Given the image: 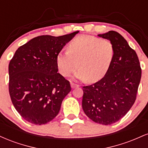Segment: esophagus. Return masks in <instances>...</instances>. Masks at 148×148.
<instances>
[{"label": "esophagus", "mask_w": 148, "mask_h": 148, "mask_svg": "<svg viewBox=\"0 0 148 148\" xmlns=\"http://www.w3.org/2000/svg\"><path fill=\"white\" fill-rule=\"evenodd\" d=\"M71 87H72V88H77V87H79V85H76L74 84H71Z\"/></svg>", "instance_id": "34e87169"}]
</instances>
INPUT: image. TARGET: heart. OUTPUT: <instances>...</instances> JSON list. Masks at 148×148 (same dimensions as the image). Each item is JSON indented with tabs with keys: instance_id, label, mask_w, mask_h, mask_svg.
<instances>
[{
	"instance_id": "1",
	"label": "heart",
	"mask_w": 148,
	"mask_h": 148,
	"mask_svg": "<svg viewBox=\"0 0 148 148\" xmlns=\"http://www.w3.org/2000/svg\"><path fill=\"white\" fill-rule=\"evenodd\" d=\"M114 47L109 40L92 35H81L69 43L68 51L58 54L56 64L63 76L75 74L78 79L95 82L104 76L112 62Z\"/></svg>"
}]
</instances>
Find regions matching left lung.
<instances>
[{
  "mask_svg": "<svg viewBox=\"0 0 148 148\" xmlns=\"http://www.w3.org/2000/svg\"><path fill=\"white\" fill-rule=\"evenodd\" d=\"M98 36L111 42L114 55L102 79L83 87L82 107L95 123L108 125L123 118L135 102L141 68L136 53L118 32L111 30Z\"/></svg>",
  "mask_w": 148,
  "mask_h": 148,
  "instance_id": "obj_1",
  "label": "left lung"
}]
</instances>
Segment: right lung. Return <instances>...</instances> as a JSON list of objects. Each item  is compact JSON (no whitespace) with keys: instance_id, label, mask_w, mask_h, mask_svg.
I'll list each match as a JSON object with an SVG mask.
<instances>
[{"instance_id":"1","label":"right lung","mask_w":148,"mask_h":148,"mask_svg":"<svg viewBox=\"0 0 148 148\" xmlns=\"http://www.w3.org/2000/svg\"><path fill=\"white\" fill-rule=\"evenodd\" d=\"M78 33L35 37L18 48L10 60V95L14 108L26 121L45 125L58 114L71 86L58 73L56 58Z\"/></svg>"}]
</instances>
